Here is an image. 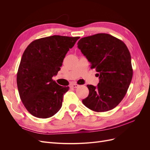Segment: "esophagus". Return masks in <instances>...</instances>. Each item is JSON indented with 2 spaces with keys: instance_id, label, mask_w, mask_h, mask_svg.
I'll return each mask as SVG.
<instances>
[{
  "instance_id": "esophagus-1",
  "label": "esophagus",
  "mask_w": 150,
  "mask_h": 150,
  "mask_svg": "<svg viewBox=\"0 0 150 150\" xmlns=\"http://www.w3.org/2000/svg\"><path fill=\"white\" fill-rule=\"evenodd\" d=\"M71 86L72 88H78V87L79 85H78V84H72L71 85Z\"/></svg>"
}]
</instances>
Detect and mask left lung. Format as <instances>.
I'll use <instances>...</instances> for the list:
<instances>
[{"instance_id": "obj_1", "label": "left lung", "mask_w": 150, "mask_h": 150, "mask_svg": "<svg viewBox=\"0 0 150 150\" xmlns=\"http://www.w3.org/2000/svg\"><path fill=\"white\" fill-rule=\"evenodd\" d=\"M78 47L99 76L96 87L87 85L89 93L83 103L96 112L112 110L124 98L132 79L128 47L122 40L104 33L81 38Z\"/></svg>"}]
</instances>
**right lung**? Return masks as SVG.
<instances>
[{
  "mask_svg": "<svg viewBox=\"0 0 150 150\" xmlns=\"http://www.w3.org/2000/svg\"><path fill=\"white\" fill-rule=\"evenodd\" d=\"M79 37L52 35L36 39L27 47L17 74L21 101L32 115L48 118L62 106L63 96L69 88L52 80L60 71L67 51Z\"/></svg>",
  "mask_w": 150,
  "mask_h": 150,
  "instance_id": "1",
  "label": "right lung"
}]
</instances>
